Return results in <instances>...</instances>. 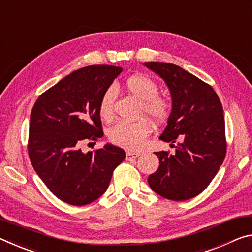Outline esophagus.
Returning a JSON list of instances; mask_svg holds the SVG:
<instances>
[{
  "label": "esophagus",
  "instance_id": "34e87169",
  "mask_svg": "<svg viewBox=\"0 0 252 252\" xmlns=\"http://www.w3.org/2000/svg\"><path fill=\"white\" fill-rule=\"evenodd\" d=\"M139 156H140V153H131V151H126V160H132V159L139 157Z\"/></svg>",
  "mask_w": 252,
  "mask_h": 252
}]
</instances>
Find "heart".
<instances>
[{"label":"heart","mask_w":252,"mask_h":252,"mask_svg":"<svg viewBox=\"0 0 252 252\" xmlns=\"http://www.w3.org/2000/svg\"><path fill=\"white\" fill-rule=\"evenodd\" d=\"M125 85L130 93L142 99V114H148L156 121L160 122L169 118L173 103L168 97L158 94L159 87L150 77L142 74H134L126 79ZM115 97L117 92L111 86L104 91L99 98L98 113L106 122L113 119ZM151 130L153 126L147 119H140L135 122L120 121L109 130V139L119 147L138 150Z\"/></svg>","instance_id":"obj_1"}]
</instances>
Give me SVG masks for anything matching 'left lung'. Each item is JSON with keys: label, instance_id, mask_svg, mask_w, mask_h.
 Instances as JSON below:
<instances>
[{"label": "left lung", "instance_id": "1", "mask_svg": "<svg viewBox=\"0 0 252 252\" xmlns=\"http://www.w3.org/2000/svg\"><path fill=\"white\" fill-rule=\"evenodd\" d=\"M169 87L173 110L159 137L175 147L156 153L158 169L148 177L151 189L171 201L201 194L221 167L226 154L225 123L221 101L212 86L179 66L148 62Z\"/></svg>", "mask_w": 252, "mask_h": 252}]
</instances>
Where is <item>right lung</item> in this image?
<instances>
[{"mask_svg":"<svg viewBox=\"0 0 252 252\" xmlns=\"http://www.w3.org/2000/svg\"><path fill=\"white\" fill-rule=\"evenodd\" d=\"M121 71L110 65L75 70L43 92L31 111L30 161L51 193L67 204L83 206L102 196L125 160V150L113 145L81 150L83 143L104 134L99 98Z\"/></svg>","mask_w":252,"mask_h":252,"instance_id":"1","label":"right lung"}]
</instances>
